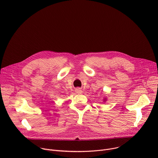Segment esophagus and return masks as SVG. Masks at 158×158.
I'll return each instance as SVG.
<instances>
[{
	"label": "esophagus",
	"mask_w": 158,
	"mask_h": 158,
	"mask_svg": "<svg viewBox=\"0 0 158 158\" xmlns=\"http://www.w3.org/2000/svg\"><path fill=\"white\" fill-rule=\"evenodd\" d=\"M76 93L77 94H81L82 93V91L81 88H77V89H76Z\"/></svg>",
	"instance_id": "34e87169"
}]
</instances>
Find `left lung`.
I'll use <instances>...</instances> for the list:
<instances>
[{
  "label": "left lung",
  "instance_id": "8db88e82",
  "mask_svg": "<svg viewBox=\"0 0 158 158\" xmlns=\"http://www.w3.org/2000/svg\"><path fill=\"white\" fill-rule=\"evenodd\" d=\"M106 101V99H104V102H105Z\"/></svg>",
  "mask_w": 158,
  "mask_h": 158
}]
</instances>
